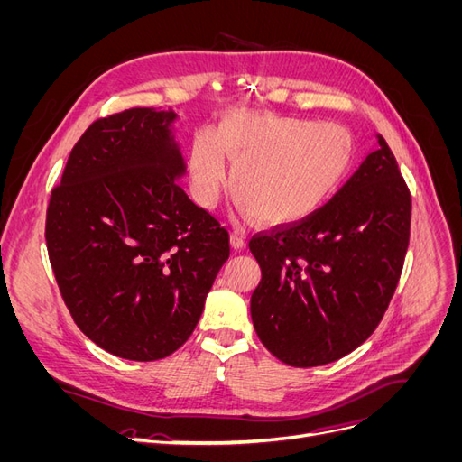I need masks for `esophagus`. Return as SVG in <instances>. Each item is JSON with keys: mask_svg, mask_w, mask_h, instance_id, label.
<instances>
[{"mask_svg": "<svg viewBox=\"0 0 462 462\" xmlns=\"http://www.w3.org/2000/svg\"><path fill=\"white\" fill-rule=\"evenodd\" d=\"M229 241H231V248L236 250V253H241V250L246 248V236L241 231H231Z\"/></svg>", "mask_w": 462, "mask_h": 462, "instance_id": "1", "label": "esophagus"}]
</instances>
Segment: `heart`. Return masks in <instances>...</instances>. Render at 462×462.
<instances>
[{
  "label": "heart",
  "instance_id": "obj_1",
  "mask_svg": "<svg viewBox=\"0 0 462 462\" xmlns=\"http://www.w3.org/2000/svg\"><path fill=\"white\" fill-rule=\"evenodd\" d=\"M226 156L243 212L270 226H291L318 212L345 183L355 141L337 123L235 114L190 144L189 179L199 204L214 206L227 183Z\"/></svg>",
  "mask_w": 462,
  "mask_h": 462
}]
</instances>
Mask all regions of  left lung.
Returning a JSON list of instances; mask_svg holds the SVG:
<instances>
[{"mask_svg": "<svg viewBox=\"0 0 462 462\" xmlns=\"http://www.w3.org/2000/svg\"><path fill=\"white\" fill-rule=\"evenodd\" d=\"M377 144L324 208L248 243L262 270L250 316L263 346L289 366L329 365L355 351L397 289L411 192L380 134Z\"/></svg>", "mask_w": 462, "mask_h": 462, "instance_id": "left-lung-1", "label": "left lung"}]
</instances>
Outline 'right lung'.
Wrapping results in <instances>:
<instances>
[{"label": "right lung", "mask_w": 462, "mask_h": 462, "mask_svg": "<svg viewBox=\"0 0 462 462\" xmlns=\"http://www.w3.org/2000/svg\"><path fill=\"white\" fill-rule=\"evenodd\" d=\"M170 109L94 121L51 190L46 245L79 329L119 358L175 353L229 258V233L177 180L187 165Z\"/></svg>", "instance_id": "obj_1"}]
</instances>
